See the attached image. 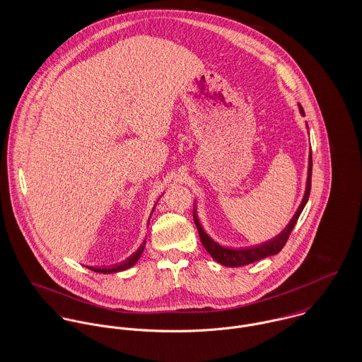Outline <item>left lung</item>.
I'll return each mask as SVG.
<instances>
[{
    "instance_id": "8db88e82",
    "label": "left lung",
    "mask_w": 362,
    "mask_h": 362,
    "mask_svg": "<svg viewBox=\"0 0 362 362\" xmlns=\"http://www.w3.org/2000/svg\"><path fill=\"white\" fill-rule=\"evenodd\" d=\"M300 107V112L301 115L304 117L305 112L301 107V104H298ZM308 128V125H307ZM310 177H312V153L310 151V157H308V177H307V185H305V194H304V198L300 204V206L297 209L296 214L293 216V218L290 220V223L286 226V228L277 234L276 237H273L272 240L266 241V243H262L258 245H254V247H247V248H230V247H224V245H220L218 243H216L206 231L204 230L199 218H198V214H197V206L194 207V220H195V224H197V228H198V233H199V237H201V243L204 244L205 250L207 252L211 255V258L214 260H217L220 264L223 266H228V267H238V266H245V264H250V263H254L257 260L260 259L267 258V257H272V255H277L283 247L286 245L301 211L304 210V207L308 202V198H310Z\"/></svg>"
}]
</instances>
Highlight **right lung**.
<instances>
[{
  "label": "right lung",
  "mask_w": 362,
  "mask_h": 362,
  "mask_svg": "<svg viewBox=\"0 0 362 362\" xmlns=\"http://www.w3.org/2000/svg\"><path fill=\"white\" fill-rule=\"evenodd\" d=\"M153 210H155V206H153ZM153 210H152V213H153ZM152 213H151V216H152ZM149 218H151V217H149ZM148 224H149V221H148ZM145 244H146V241H144V244L138 248V251H136L135 254H132L129 258L125 259L124 262H121V263H118V264H112V266H102V267H96V266H86V267H88V269H90V270H93V272L104 273V274H108V273H117V272L127 270V269L132 267V266L139 260L141 255H142V252H144V250H145Z\"/></svg>",
  "instance_id": "1"
}]
</instances>
